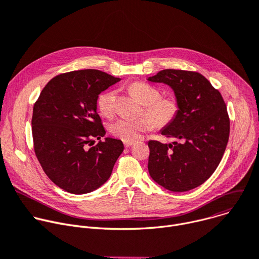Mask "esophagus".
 <instances>
[{"label": "esophagus", "instance_id": "obj_1", "mask_svg": "<svg viewBox=\"0 0 259 259\" xmlns=\"http://www.w3.org/2000/svg\"><path fill=\"white\" fill-rule=\"evenodd\" d=\"M132 145H133L132 142H124V146H125L126 148H129V147H131Z\"/></svg>", "mask_w": 259, "mask_h": 259}]
</instances>
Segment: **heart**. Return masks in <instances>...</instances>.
Segmentation results:
<instances>
[{
  "label": "heart",
  "mask_w": 259,
  "mask_h": 259,
  "mask_svg": "<svg viewBox=\"0 0 259 259\" xmlns=\"http://www.w3.org/2000/svg\"><path fill=\"white\" fill-rule=\"evenodd\" d=\"M130 92L145 107L143 113L147 116L137 120L119 119L109 126V132L123 142H135L142 134L151 131L154 126L165 128L171 125L180 113L181 104L174 95L161 96V91L145 81H134L129 87ZM114 90L101 93L97 99V107L104 116H111L115 110Z\"/></svg>",
  "instance_id": "1"
}]
</instances>
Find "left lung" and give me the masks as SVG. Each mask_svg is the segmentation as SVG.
Returning a JSON list of instances; mask_svg holds the SVG:
<instances>
[{
    "mask_svg": "<svg viewBox=\"0 0 259 259\" xmlns=\"http://www.w3.org/2000/svg\"><path fill=\"white\" fill-rule=\"evenodd\" d=\"M149 80L170 85L181 104L177 120L162 130L179 142L148 144L150 176L169 191H189L214 174L223 157L230 128L226 104L220 92L195 71L165 69Z\"/></svg>",
    "mask_w": 259,
    "mask_h": 259,
    "instance_id": "1",
    "label": "left lung"
}]
</instances>
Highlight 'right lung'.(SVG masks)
<instances>
[{
  "mask_svg": "<svg viewBox=\"0 0 259 259\" xmlns=\"http://www.w3.org/2000/svg\"><path fill=\"white\" fill-rule=\"evenodd\" d=\"M120 80L100 70L61 73L41 91L33 108L34 152L61 189L72 194L96 190L110 177L122 154V140L105 138L97 112L100 94Z\"/></svg>",
  "mask_w": 259,
  "mask_h": 259,
  "instance_id": "right-lung-1",
  "label": "right lung"
}]
</instances>
